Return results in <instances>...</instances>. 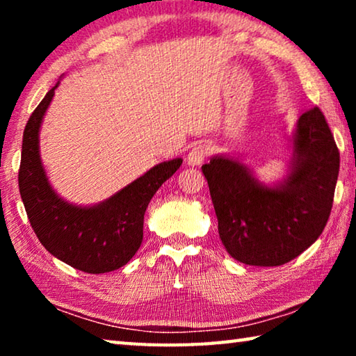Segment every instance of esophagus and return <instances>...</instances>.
Returning a JSON list of instances; mask_svg holds the SVG:
<instances>
[{"label": "esophagus", "instance_id": "1", "mask_svg": "<svg viewBox=\"0 0 356 356\" xmlns=\"http://www.w3.org/2000/svg\"><path fill=\"white\" fill-rule=\"evenodd\" d=\"M210 150L212 149H210V146H207V144H196V146L190 150L188 155H186V163L190 166L201 165L202 161L210 155Z\"/></svg>", "mask_w": 356, "mask_h": 356}]
</instances>
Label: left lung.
Returning <instances> with one entry per match:
<instances>
[{
    "label": "left lung",
    "mask_w": 356,
    "mask_h": 356,
    "mask_svg": "<svg viewBox=\"0 0 356 356\" xmlns=\"http://www.w3.org/2000/svg\"><path fill=\"white\" fill-rule=\"evenodd\" d=\"M291 172L265 186L238 160L202 165L225 248L246 265L275 267L316 242L333 207L339 150L321 108L303 113L293 134Z\"/></svg>",
    "instance_id": "left-lung-1"
}]
</instances>
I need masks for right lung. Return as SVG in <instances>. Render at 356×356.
I'll return each instance as SVG.
<instances>
[{
	"label": "right lung",
	"mask_w": 356,
	"mask_h": 356,
	"mask_svg": "<svg viewBox=\"0 0 356 356\" xmlns=\"http://www.w3.org/2000/svg\"><path fill=\"white\" fill-rule=\"evenodd\" d=\"M51 88L23 131L19 188L33 231L45 250L86 273L113 272L127 264L143 242L144 213L150 200L176 172L182 159L154 166L106 201L78 207L59 197L48 184L39 155V130L55 95Z\"/></svg>",
	"instance_id": "add662e5"
}]
</instances>
